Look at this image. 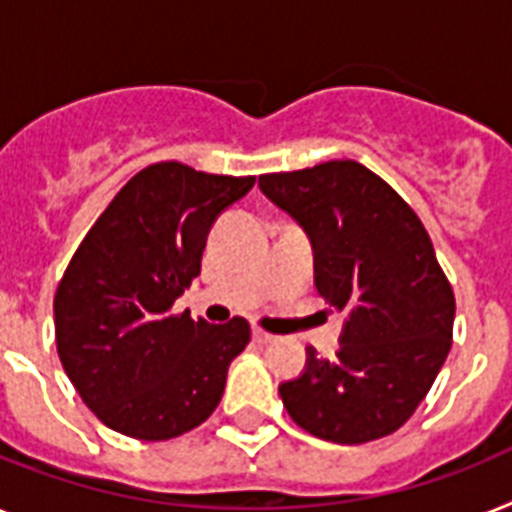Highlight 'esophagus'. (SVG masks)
I'll use <instances>...</instances> for the list:
<instances>
[{
  "label": "esophagus",
  "instance_id": "obj_1",
  "mask_svg": "<svg viewBox=\"0 0 512 512\" xmlns=\"http://www.w3.org/2000/svg\"><path fill=\"white\" fill-rule=\"evenodd\" d=\"M252 339H255V342H260V344H268V342H273V339H276V336L273 334H268V331H263V328H252Z\"/></svg>",
  "mask_w": 512,
  "mask_h": 512
}]
</instances>
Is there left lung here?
Returning <instances> with one entry per match:
<instances>
[{
  "mask_svg": "<svg viewBox=\"0 0 512 512\" xmlns=\"http://www.w3.org/2000/svg\"><path fill=\"white\" fill-rule=\"evenodd\" d=\"M265 197L310 236L315 286L347 310L334 360L307 347L284 381L286 413L336 444L389 436L415 413L447 360L455 294L413 207L355 160L260 176Z\"/></svg>",
  "mask_w": 512,
  "mask_h": 512,
  "instance_id": "left-lung-1",
  "label": "left lung"
}]
</instances>
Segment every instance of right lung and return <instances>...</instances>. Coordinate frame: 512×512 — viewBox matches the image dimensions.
Returning <instances> with one entry per match:
<instances>
[{
	"instance_id": "add662e5",
	"label": "right lung",
	"mask_w": 512,
	"mask_h": 512,
	"mask_svg": "<svg viewBox=\"0 0 512 512\" xmlns=\"http://www.w3.org/2000/svg\"><path fill=\"white\" fill-rule=\"evenodd\" d=\"M255 176L155 162L115 194L54 294L57 355L81 400L118 434L165 442L218 407L249 323L173 313L199 276L207 234Z\"/></svg>"
}]
</instances>
